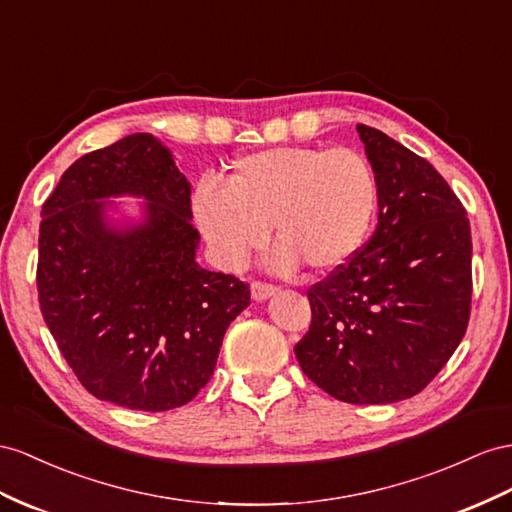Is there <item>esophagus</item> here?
<instances>
[{
  "mask_svg": "<svg viewBox=\"0 0 512 512\" xmlns=\"http://www.w3.org/2000/svg\"><path fill=\"white\" fill-rule=\"evenodd\" d=\"M251 294L255 300H266L272 294H277V285L272 283H264V281H253L251 283Z\"/></svg>",
  "mask_w": 512,
  "mask_h": 512,
  "instance_id": "obj_1",
  "label": "esophagus"
}]
</instances>
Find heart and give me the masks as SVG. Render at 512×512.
<instances>
[{"instance_id": "1", "label": "heart", "mask_w": 512, "mask_h": 512, "mask_svg": "<svg viewBox=\"0 0 512 512\" xmlns=\"http://www.w3.org/2000/svg\"><path fill=\"white\" fill-rule=\"evenodd\" d=\"M378 207L374 168L359 151L277 147L238 157L225 186L203 181L192 212L222 266L240 270L268 240L270 266L335 272L359 253Z\"/></svg>"}]
</instances>
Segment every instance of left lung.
<instances>
[{
  "label": "left lung",
  "mask_w": 512,
  "mask_h": 512,
  "mask_svg": "<svg viewBox=\"0 0 512 512\" xmlns=\"http://www.w3.org/2000/svg\"><path fill=\"white\" fill-rule=\"evenodd\" d=\"M378 181V225L344 268L307 290L294 346L313 383L350 404H389L435 378L467 331L471 229L430 162L357 125Z\"/></svg>",
  "instance_id": "1"
}]
</instances>
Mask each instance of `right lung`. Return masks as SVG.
<instances>
[{
  "label": "right lung",
  "instance_id": "right-lung-1",
  "mask_svg": "<svg viewBox=\"0 0 512 512\" xmlns=\"http://www.w3.org/2000/svg\"><path fill=\"white\" fill-rule=\"evenodd\" d=\"M148 201L142 226L107 225L108 195ZM36 287L45 324L95 398L134 411L188 404L222 337L251 305L248 283L196 264L190 183L151 134L73 162L41 212Z\"/></svg>",
  "mask_w": 512,
  "mask_h": 512
}]
</instances>
